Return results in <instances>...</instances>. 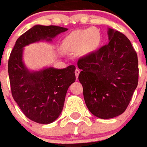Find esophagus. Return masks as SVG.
I'll return each instance as SVG.
<instances>
[{"instance_id": "34e87169", "label": "esophagus", "mask_w": 147, "mask_h": 147, "mask_svg": "<svg viewBox=\"0 0 147 147\" xmlns=\"http://www.w3.org/2000/svg\"><path fill=\"white\" fill-rule=\"evenodd\" d=\"M80 72V69L76 68V71H75V74H76V78H78V77H79Z\"/></svg>"}]
</instances>
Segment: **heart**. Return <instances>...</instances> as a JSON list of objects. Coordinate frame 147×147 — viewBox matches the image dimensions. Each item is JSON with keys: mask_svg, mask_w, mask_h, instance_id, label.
Returning a JSON list of instances; mask_svg holds the SVG:
<instances>
[{"mask_svg": "<svg viewBox=\"0 0 147 147\" xmlns=\"http://www.w3.org/2000/svg\"><path fill=\"white\" fill-rule=\"evenodd\" d=\"M101 43V34L94 27L76 30L65 37L62 43L67 51H81L88 54L95 51Z\"/></svg>", "mask_w": 147, "mask_h": 147, "instance_id": "1", "label": "heart"}]
</instances>
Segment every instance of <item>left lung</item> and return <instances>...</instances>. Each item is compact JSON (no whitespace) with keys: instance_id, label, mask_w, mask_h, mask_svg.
I'll return each mask as SVG.
<instances>
[{"instance_id":"8db88e82","label":"left lung","mask_w":147,"mask_h":147,"mask_svg":"<svg viewBox=\"0 0 147 147\" xmlns=\"http://www.w3.org/2000/svg\"><path fill=\"white\" fill-rule=\"evenodd\" d=\"M109 42L79 59V80L87 108L95 117L120 116L129 105L138 85V57L123 34L109 28Z\"/></svg>"}]
</instances>
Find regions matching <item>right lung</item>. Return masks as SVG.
<instances>
[{"label":"right lung","mask_w":147,"mask_h":147,"mask_svg":"<svg viewBox=\"0 0 147 147\" xmlns=\"http://www.w3.org/2000/svg\"><path fill=\"white\" fill-rule=\"evenodd\" d=\"M66 30L67 28L57 26L35 25L16 40L9 57L8 76L12 97L24 115L36 123H50L61 115L67 89L76 81V67L30 71L23 61L24 48L40 41L51 42Z\"/></svg>","instance_id":"right-lung-1"}]
</instances>
